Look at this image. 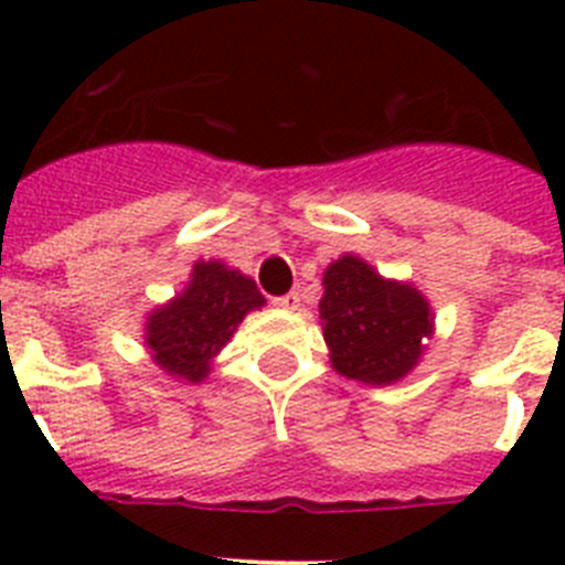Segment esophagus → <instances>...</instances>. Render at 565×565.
<instances>
[{
    "label": "esophagus",
    "instance_id": "1",
    "mask_svg": "<svg viewBox=\"0 0 565 565\" xmlns=\"http://www.w3.org/2000/svg\"><path fill=\"white\" fill-rule=\"evenodd\" d=\"M274 306L282 308V311H294V308H299V291L286 294V297H277L274 299Z\"/></svg>",
    "mask_w": 565,
    "mask_h": 565
}]
</instances>
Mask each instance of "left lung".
<instances>
[{
    "mask_svg": "<svg viewBox=\"0 0 565 565\" xmlns=\"http://www.w3.org/2000/svg\"><path fill=\"white\" fill-rule=\"evenodd\" d=\"M319 319L331 367L353 382H402L436 333L430 299L413 282L387 279L356 254H342L322 274Z\"/></svg>",
    "mask_w": 565,
    "mask_h": 565,
    "instance_id": "8db88e82",
    "label": "left lung"
}]
</instances>
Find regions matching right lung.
Here are the masks:
<instances>
[{
    "label": "right lung",
    "mask_w": 565,
    "mask_h": 565,
    "mask_svg": "<svg viewBox=\"0 0 565 565\" xmlns=\"http://www.w3.org/2000/svg\"><path fill=\"white\" fill-rule=\"evenodd\" d=\"M263 306L266 297L252 277L223 259H198L183 291L147 313L143 344L167 376L198 384L212 373L246 313Z\"/></svg>",
    "instance_id": "right-lung-1"
}]
</instances>
